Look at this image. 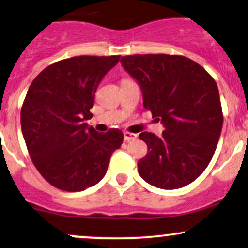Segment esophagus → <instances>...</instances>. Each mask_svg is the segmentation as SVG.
I'll use <instances>...</instances> for the list:
<instances>
[{
  "mask_svg": "<svg viewBox=\"0 0 248 248\" xmlns=\"http://www.w3.org/2000/svg\"><path fill=\"white\" fill-rule=\"evenodd\" d=\"M138 135L134 134V133H130V132H124V141H129V140H134L137 139Z\"/></svg>",
  "mask_w": 248,
  "mask_h": 248,
  "instance_id": "34e87169",
  "label": "esophagus"
}]
</instances>
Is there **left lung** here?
<instances>
[{
	"mask_svg": "<svg viewBox=\"0 0 248 248\" xmlns=\"http://www.w3.org/2000/svg\"><path fill=\"white\" fill-rule=\"evenodd\" d=\"M121 63L140 83L143 107L165 126L160 138L139 135L148 147L139 174L159 188L186 186L206 170L219 141L224 115L217 82L182 55L135 54Z\"/></svg>",
	"mask_w": 248,
	"mask_h": 248,
	"instance_id": "left-lung-1",
	"label": "left lung"
}]
</instances>
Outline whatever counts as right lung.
I'll list each match as a JSON object with an SVG mask.
<instances>
[{
  "label": "right lung",
  "instance_id": "right-lung-1",
  "mask_svg": "<svg viewBox=\"0 0 248 248\" xmlns=\"http://www.w3.org/2000/svg\"><path fill=\"white\" fill-rule=\"evenodd\" d=\"M120 55H81L55 62L42 70L27 92L21 128L31 159L51 186L81 192L105 176L111 154L124 134L118 128L97 133L84 120L102 78Z\"/></svg>",
  "mask_w": 248,
  "mask_h": 248
}]
</instances>
